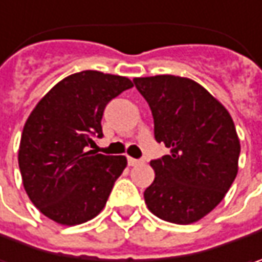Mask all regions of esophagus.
Returning <instances> with one entry per match:
<instances>
[{
	"label": "esophagus",
	"mask_w": 262,
	"mask_h": 262,
	"mask_svg": "<svg viewBox=\"0 0 262 262\" xmlns=\"http://www.w3.org/2000/svg\"><path fill=\"white\" fill-rule=\"evenodd\" d=\"M127 163H129V165H138V164H141L142 161L141 160H136V158H132V157H127Z\"/></svg>",
	"instance_id": "esophagus-1"
}]
</instances>
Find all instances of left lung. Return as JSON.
Masks as SVG:
<instances>
[{"label":"left lung","instance_id":"obj_1","mask_svg":"<svg viewBox=\"0 0 262 262\" xmlns=\"http://www.w3.org/2000/svg\"><path fill=\"white\" fill-rule=\"evenodd\" d=\"M154 117L157 142L170 155L151 161L155 179L143 192L158 219L190 224L214 210L237 174L241 142L229 111L188 77H135Z\"/></svg>","mask_w":262,"mask_h":262}]
</instances>
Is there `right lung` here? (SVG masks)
Here are the masks:
<instances>
[{
    "mask_svg": "<svg viewBox=\"0 0 262 262\" xmlns=\"http://www.w3.org/2000/svg\"><path fill=\"white\" fill-rule=\"evenodd\" d=\"M132 86L127 77L85 70L64 77L30 113L18 167L28 196L52 222L82 224L105 207L127 160L89 148L102 138L107 104Z\"/></svg>",
    "mask_w": 262,
    "mask_h": 262,
    "instance_id": "right-lung-1",
    "label": "right lung"
}]
</instances>
